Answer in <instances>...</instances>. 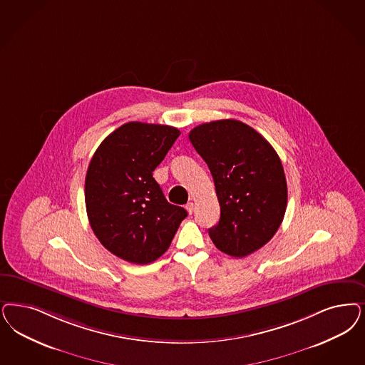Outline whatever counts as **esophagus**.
<instances>
[{
  "instance_id": "esophagus-1",
  "label": "esophagus",
  "mask_w": 365,
  "mask_h": 365,
  "mask_svg": "<svg viewBox=\"0 0 365 365\" xmlns=\"http://www.w3.org/2000/svg\"><path fill=\"white\" fill-rule=\"evenodd\" d=\"M186 210H187L190 214L194 212V203H192V202H189V203L186 205Z\"/></svg>"
}]
</instances>
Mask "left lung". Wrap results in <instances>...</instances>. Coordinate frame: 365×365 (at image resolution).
<instances>
[{
  "instance_id": "left-lung-1",
  "label": "left lung",
  "mask_w": 365,
  "mask_h": 365,
  "mask_svg": "<svg viewBox=\"0 0 365 365\" xmlns=\"http://www.w3.org/2000/svg\"><path fill=\"white\" fill-rule=\"evenodd\" d=\"M214 179L221 215L209 229L214 245L245 257L274 237L287 207V183L277 151L237 120H218L189 133Z\"/></svg>"
}]
</instances>
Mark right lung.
Segmentation results:
<instances>
[{"instance_id": "obj_1", "label": "right lung", "mask_w": 365, "mask_h": 365, "mask_svg": "<svg viewBox=\"0 0 365 365\" xmlns=\"http://www.w3.org/2000/svg\"><path fill=\"white\" fill-rule=\"evenodd\" d=\"M179 135L174 126L126 123L101 143L88 164L90 227L108 251L129 263L159 259L187 217L167 202L152 176Z\"/></svg>"}]
</instances>
